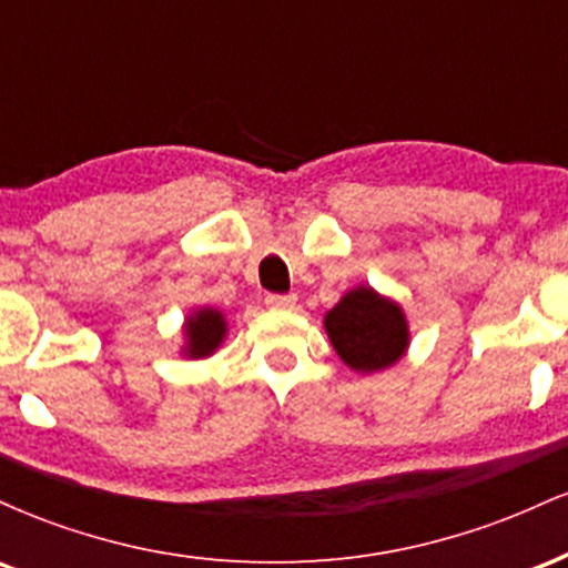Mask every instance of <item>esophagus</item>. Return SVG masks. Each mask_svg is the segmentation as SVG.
I'll list each match as a JSON object with an SVG mask.
<instances>
[{"mask_svg": "<svg viewBox=\"0 0 568 568\" xmlns=\"http://www.w3.org/2000/svg\"><path fill=\"white\" fill-rule=\"evenodd\" d=\"M266 306H272V310H293L296 306V296L293 293H266Z\"/></svg>", "mask_w": 568, "mask_h": 568, "instance_id": "1", "label": "esophagus"}]
</instances>
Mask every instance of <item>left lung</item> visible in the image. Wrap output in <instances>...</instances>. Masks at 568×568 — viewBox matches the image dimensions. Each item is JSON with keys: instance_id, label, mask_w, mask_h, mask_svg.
<instances>
[{"instance_id": "left-lung-1", "label": "left lung", "mask_w": 568, "mask_h": 568, "mask_svg": "<svg viewBox=\"0 0 568 568\" xmlns=\"http://www.w3.org/2000/svg\"><path fill=\"white\" fill-rule=\"evenodd\" d=\"M323 323L336 355L361 374L389 368L408 349V321L400 304L368 285L344 293Z\"/></svg>"}]
</instances>
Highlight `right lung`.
Returning a JSON list of instances; mask_svg holds the SVG:
<instances>
[{
  "instance_id": "right-lung-1",
  "label": "right lung",
  "mask_w": 568,
  "mask_h": 568,
  "mask_svg": "<svg viewBox=\"0 0 568 568\" xmlns=\"http://www.w3.org/2000/svg\"><path fill=\"white\" fill-rule=\"evenodd\" d=\"M184 355L186 357H207L221 347L226 336V321L219 310L213 306H202V310L192 312L184 323Z\"/></svg>"
}]
</instances>
